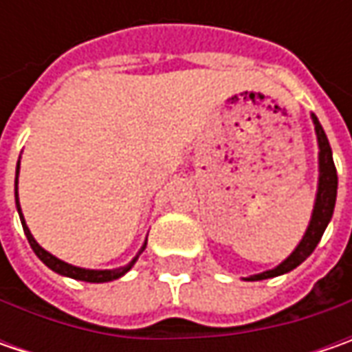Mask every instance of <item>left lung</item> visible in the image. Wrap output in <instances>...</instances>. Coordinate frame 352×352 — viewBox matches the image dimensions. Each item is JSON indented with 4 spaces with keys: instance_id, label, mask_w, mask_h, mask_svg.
Returning <instances> with one entry per match:
<instances>
[{
    "instance_id": "8db88e82",
    "label": "left lung",
    "mask_w": 352,
    "mask_h": 352,
    "mask_svg": "<svg viewBox=\"0 0 352 352\" xmlns=\"http://www.w3.org/2000/svg\"><path fill=\"white\" fill-rule=\"evenodd\" d=\"M311 119H314V125H316V135H318L319 144V184L318 196H316V206H314V213H311L309 225L305 229V235L302 236L300 245L294 249V252H292L284 263H280L272 270H266V272L254 274V276L245 278V280H250V282H254V280H266V278L286 274V272L294 270L296 266H300L314 252V249L318 247V243L321 241V236H323L325 227L331 221L333 210H335V199H337V168H335V162H333L331 146H329L325 131H323L321 123L318 121V117L311 116Z\"/></svg>"
}]
</instances>
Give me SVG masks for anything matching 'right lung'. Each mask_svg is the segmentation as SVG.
<instances>
[{
  "mask_svg": "<svg viewBox=\"0 0 352 352\" xmlns=\"http://www.w3.org/2000/svg\"><path fill=\"white\" fill-rule=\"evenodd\" d=\"M17 176H19V164H17V170H15V204H17V211H19V217H21V223H23V231H25V235H27V241H29V245H31V249L34 250V254L43 261V263L47 264L50 270H54V272H58L62 276H68V278H74V280H84V282H96V284H100V282H111V280H116V278H121L125 272L131 270V266L137 263V258H139V254H141L144 247H146V241H144V245L139 250V254L127 264V266H121V268H116V270H89V268H80V266H72V264L64 263L60 258H56V256H52L48 250H45L36 241H34V236L31 235V231H29V227L25 223V217H23V213H21V206H19V194H17Z\"/></svg>",
  "mask_w": 352,
  "mask_h": 352,
  "instance_id": "right-lung-1",
  "label": "right lung"
}]
</instances>
